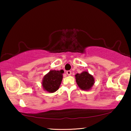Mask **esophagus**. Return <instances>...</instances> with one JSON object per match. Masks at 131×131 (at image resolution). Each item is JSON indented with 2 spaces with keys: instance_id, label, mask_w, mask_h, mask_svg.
I'll return each mask as SVG.
<instances>
[{
  "instance_id": "1",
  "label": "esophagus",
  "mask_w": 131,
  "mask_h": 131,
  "mask_svg": "<svg viewBox=\"0 0 131 131\" xmlns=\"http://www.w3.org/2000/svg\"><path fill=\"white\" fill-rule=\"evenodd\" d=\"M66 74H67L68 76H70L71 74H72V72L70 70H68L66 71Z\"/></svg>"
}]
</instances>
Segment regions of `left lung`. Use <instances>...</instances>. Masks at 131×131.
<instances>
[{
  "label": "left lung",
  "instance_id": "obj_1",
  "mask_svg": "<svg viewBox=\"0 0 131 131\" xmlns=\"http://www.w3.org/2000/svg\"><path fill=\"white\" fill-rule=\"evenodd\" d=\"M76 80L77 85L83 90H88L94 84V79L87 72H83L81 73L76 74Z\"/></svg>",
  "mask_w": 131,
  "mask_h": 131
}]
</instances>
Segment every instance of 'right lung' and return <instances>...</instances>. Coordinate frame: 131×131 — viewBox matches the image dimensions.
I'll use <instances>...</instances> for the list:
<instances>
[{"label":"right lung","mask_w":131,"mask_h":131,"mask_svg":"<svg viewBox=\"0 0 131 131\" xmlns=\"http://www.w3.org/2000/svg\"><path fill=\"white\" fill-rule=\"evenodd\" d=\"M64 71L51 70L44 77L42 85L44 90L49 92H54L58 90L62 80Z\"/></svg>","instance_id":"add662e5"}]
</instances>
